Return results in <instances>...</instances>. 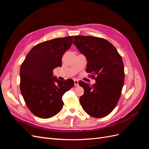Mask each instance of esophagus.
Segmentation results:
<instances>
[{"label":"esophagus","instance_id":"1","mask_svg":"<svg viewBox=\"0 0 149 149\" xmlns=\"http://www.w3.org/2000/svg\"><path fill=\"white\" fill-rule=\"evenodd\" d=\"M74 84L75 86H79V81H78V80L76 79H74Z\"/></svg>","mask_w":149,"mask_h":149}]
</instances>
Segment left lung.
Returning <instances> with one entry per match:
<instances>
[{"mask_svg": "<svg viewBox=\"0 0 149 149\" xmlns=\"http://www.w3.org/2000/svg\"><path fill=\"white\" fill-rule=\"evenodd\" d=\"M73 44L88 61L86 71L96 83L83 81L84 90L79 101L84 111L93 118H104L113 111L118 102L124 83V68L121 56L107 40L91 36H74Z\"/></svg>", "mask_w": 149, "mask_h": 149, "instance_id": "left-lung-1", "label": "left lung"}]
</instances>
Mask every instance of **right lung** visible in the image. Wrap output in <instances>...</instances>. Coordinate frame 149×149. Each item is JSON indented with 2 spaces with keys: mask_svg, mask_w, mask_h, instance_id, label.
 Returning <instances> with one entry per match:
<instances>
[{
  "mask_svg": "<svg viewBox=\"0 0 149 149\" xmlns=\"http://www.w3.org/2000/svg\"><path fill=\"white\" fill-rule=\"evenodd\" d=\"M73 36L40 43L31 48L20 67V91L26 106L38 118L48 119L63 108L62 96L74 86L73 79L61 81L53 70L61 66L63 55Z\"/></svg>",
  "mask_w": 149,
  "mask_h": 149,
  "instance_id": "1",
  "label": "right lung"
}]
</instances>
